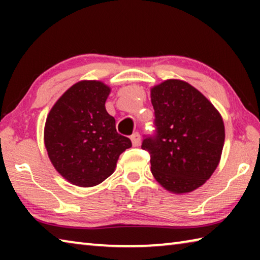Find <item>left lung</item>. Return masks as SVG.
<instances>
[{
  "instance_id": "1",
  "label": "left lung",
  "mask_w": 260,
  "mask_h": 260,
  "mask_svg": "<svg viewBox=\"0 0 260 260\" xmlns=\"http://www.w3.org/2000/svg\"><path fill=\"white\" fill-rule=\"evenodd\" d=\"M110 87L99 80L74 83L48 113L43 141L55 170L78 187L102 183L117 167L120 153L132 147L118 134L105 102Z\"/></svg>"
}]
</instances>
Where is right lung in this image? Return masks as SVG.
Instances as JSON below:
<instances>
[{
	"mask_svg": "<svg viewBox=\"0 0 260 260\" xmlns=\"http://www.w3.org/2000/svg\"><path fill=\"white\" fill-rule=\"evenodd\" d=\"M156 134L144 139L151 173L167 191L187 193L210 179L221 158V114L188 82L169 79L151 88Z\"/></svg>",
	"mask_w": 260,
	"mask_h": 260,
	"instance_id": "right-lung-1",
	"label": "right lung"
}]
</instances>
